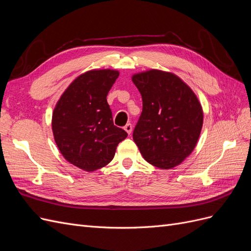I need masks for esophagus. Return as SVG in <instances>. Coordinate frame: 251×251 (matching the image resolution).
Returning a JSON list of instances; mask_svg holds the SVG:
<instances>
[{
    "label": "esophagus",
    "mask_w": 251,
    "mask_h": 251,
    "mask_svg": "<svg viewBox=\"0 0 251 251\" xmlns=\"http://www.w3.org/2000/svg\"><path fill=\"white\" fill-rule=\"evenodd\" d=\"M132 130H133L132 125H131V124H126V126H125V131H126L128 135H130V134L132 133Z\"/></svg>",
    "instance_id": "esophagus-1"
}]
</instances>
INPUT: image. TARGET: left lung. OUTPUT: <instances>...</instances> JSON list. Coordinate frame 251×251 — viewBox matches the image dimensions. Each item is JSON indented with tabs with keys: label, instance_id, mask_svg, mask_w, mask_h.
<instances>
[{
	"label": "left lung",
	"instance_id": "8db88e82",
	"mask_svg": "<svg viewBox=\"0 0 251 251\" xmlns=\"http://www.w3.org/2000/svg\"><path fill=\"white\" fill-rule=\"evenodd\" d=\"M132 81L142 96V113L133 139L142 157L171 170L192 154L203 126L198 97L176 74L151 69L135 73Z\"/></svg>",
	"mask_w": 251,
	"mask_h": 251
}]
</instances>
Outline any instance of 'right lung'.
I'll return each mask as SVG.
<instances>
[{
    "label": "right lung",
    "mask_w": 251,
    "mask_h": 251,
    "mask_svg": "<svg viewBox=\"0 0 251 251\" xmlns=\"http://www.w3.org/2000/svg\"><path fill=\"white\" fill-rule=\"evenodd\" d=\"M119 72L93 69L75 78L52 113V132L66 160L86 172L112 161L126 132L113 124L107 95Z\"/></svg>",
    "instance_id": "right-lung-1"
}]
</instances>
